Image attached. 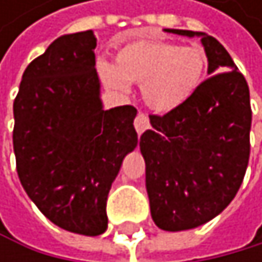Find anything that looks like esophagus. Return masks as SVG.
Listing matches in <instances>:
<instances>
[{
	"label": "esophagus",
	"instance_id": "obj_1",
	"mask_svg": "<svg viewBox=\"0 0 262 262\" xmlns=\"http://www.w3.org/2000/svg\"><path fill=\"white\" fill-rule=\"evenodd\" d=\"M134 125H135V128H137V132H138V135H141L146 128H149V118H147V115H144V113H138L137 115V118H135V121H134Z\"/></svg>",
	"mask_w": 262,
	"mask_h": 262
}]
</instances>
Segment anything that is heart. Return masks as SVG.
<instances>
[{
  "mask_svg": "<svg viewBox=\"0 0 262 262\" xmlns=\"http://www.w3.org/2000/svg\"><path fill=\"white\" fill-rule=\"evenodd\" d=\"M207 62L201 45L181 47L168 40L140 39L119 48L116 66L99 61L97 70L106 86L119 91H127L128 81L140 83L150 108L171 112L196 93Z\"/></svg>",
  "mask_w": 262,
  "mask_h": 262,
  "instance_id": "b5f03b06",
  "label": "heart"
}]
</instances>
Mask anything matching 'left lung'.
Returning a JSON list of instances; mask_svg holds the SVG:
<instances>
[{"label":"left lung","mask_w":262,"mask_h":262,"mask_svg":"<svg viewBox=\"0 0 262 262\" xmlns=\"http://www.w3.org/2000/svg\"><path fill=\"white\" fill-rule=\"evenodd\" d=\"M166 31L201 36L210 75L181 106L149 115L152 128L140 137L152 220L182 231L212 220L236 196L250 159L251 106L245 77L215 37Z\"/></svg>","instance_id":"obj_1"}]
</instances>
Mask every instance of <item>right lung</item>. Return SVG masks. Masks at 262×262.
Returning a JSON list of instances; mask_svg holds the SVG:
<instances>
[{"label":"right lung","mask_w":262,"mask_h":262,"mask_svg":"<svg viewBox=\"0 0 262 262\" xmlns=\"http://www.w3.org/2000/svg\"><path fill=\"white\" fill-rule=\"evenodd\" d=\"M93 29L58 37L25 69L14 100V152L28 196L56 226L99 236L106 198L138 135L132 105L103 110Z\"/></svg>","instance_id":"1"}]
</instances>
